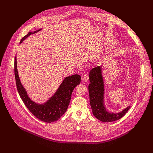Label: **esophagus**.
<instances>
[{
    "instance_id": "34e87169",
    "label": "esophagus",
    "mask_w": 153,
    "mask_h": 153,
    "mask_svg": "<svg viewBox=\"0 0 153 153\" xmlns=\"http://www.w3.org/2000/svg\"><path fill=\"white\" fill-rule=\"evenodd\" d=\"M88 79H89V75H88L87 74H84L83 76H82V81L84 82H87L88 81Z\"/></svg>"
}]
</instances>
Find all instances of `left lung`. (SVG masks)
I'll return each mask as SVG.
<instances>
[{
	"mask_svg": "<svg viewBox=\"0 0 153 153\" xmlns=\"http://www.w3.org/2000/svg\"><path fill=\"white\" fill-rule=\"evenodd\" d=\"M89 92L90 103L93 115L103 122H114L122 118L130 109L128 106L121 112L117 114L109 113L106 110L103 103L104 84L102 75L101 66H97L90 71Z\"/></svg>",
	"mask_w": 153,
	"mask_h": 153,
	"instance_id": "obj_1",
	"label": "left lung"
}]
</instances>
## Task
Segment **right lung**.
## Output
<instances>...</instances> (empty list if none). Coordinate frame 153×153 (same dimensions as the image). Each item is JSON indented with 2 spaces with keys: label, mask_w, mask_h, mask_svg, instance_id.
I'll list each match as a JSON object with an SVG mask.
<instances>
[{
  "label": "right lung",
  "mask_w": 153,
  "mask_h": 153,
  "mask_svg": "<svg viewBox=\"0 0 153 153\" xmlns=\"http://www.w3.org/2000/svg\"><path fill=\"white\" fill-rule=\"evenodd\" d=\"M39 30L34 32L29 33L22 38L20 43L32 33H35ZM14 72L18 92L20 97L25 103L27 108L35 117L41 121L46 123H51L57 121L62 115H64L68 109L69 104L72 92L74 89L81 82V76L78 74H74L66 77L58 88V91L43 104H38L32 101L27 95V93L22 85L19 77L17 69V59L15 58Z\"/></svg>",
  "instance_id": "1"
}]
</instances>
